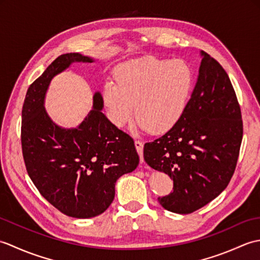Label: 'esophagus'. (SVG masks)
<instances>
[{"instance_id":"obj_1","label":"esophagus","mask_w":260,"mask_h":260,"mask_svg":"<svg viewBox=\"0 0 260 260\" xmlns=\"http://www.w3.org/2000/svg\"><path fill=\"white\" fill-rule=\"evenodd\" d=\"M135 147L136 151L139 153V155L141 157V163H144V158H143V147H144V144L140 141H135Z\"/></svg>"}]
</instances>
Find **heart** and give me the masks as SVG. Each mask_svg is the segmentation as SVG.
Returning <instances> with one entry per match:
<instances>
[{"label": "heart", "instance_id": "1", "mask_svg": "<svg viewBox=\"0 0 260 260\" xmlns=\"http://www.w3.org/2000/svg\"><path fill=\"white\" fill-rule=\"evenodd\" d=\"M104 85L102 99L117 127L133 117L153 134L169 132L183 117L194 87V71L184 60L144 57L119 64Z\"/></svg>", "mask_w": 260, "mask_h": 260}]
</instances>
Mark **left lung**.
<instances>
[{
    "label": "left lung",
    "mask_w": 260,
    "mask_h": 260,
    "mask_svg": "<svg viewBox=\"0 0 260 260\" xmlns=\"http://www.w3.org/2000/svg\"><path fill=\"white\" fill-rule=\"evenodd\" d=\"M194 89L183 117L144 145V159L173 180V192L158 198L171 212L187 214L221 193L233 178L242 141L241 110L229 77L201 51Z\"/></svg>",
    "instance_id": "8db88e82"
}]
</instances>
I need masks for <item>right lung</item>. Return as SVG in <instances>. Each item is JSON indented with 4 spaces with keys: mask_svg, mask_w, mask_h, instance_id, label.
<instances>
[{
    "mask_svg": "<svg viewBox=\"0 0 260 260\" xmlns=\"http://www.w3.org/2000/svg\"><path fill=\"white\" fill-rule=\"evenodd\" d=\"M80 53L59 56L26 91L22 108L21 144L30 179L46 200L68 217L103 213L115 197V183L140 162L134 141L102 113L101 92L77 128L54 124L45 109L51 79L73 62H92Z\"/></svg>",
    "mask_w": 260,
    "mask_h": 260,
    "instance_id": "1",
    "label": "right lung"
}]
</instances>
